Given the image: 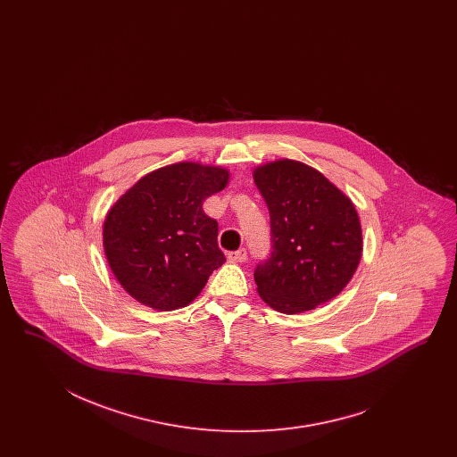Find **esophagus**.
<instances>
[{
  "label": "esophagus",
  "instance_id": "esophagus-1",
  "mask_svg": "<svg viewBox=\"0 0 457 457\" xmlns=\"http://www.w3.org/2000/svg\"><path fill=\"white\" fill-rule=\"evenodd\" d=\"M228 260H229V262H235V263L246 262V249L241 248L237 249V251H229V253H228Z\"/></svg>",
  "mask_w": 457,
  "mask_h": 457
}]
</instances>
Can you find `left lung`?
<instances>
[{
  "instance_id": "1",
  "label": "left lung",
  "mask_w": 457,
  "mask_h": 457,
  "mask_svg": "<svg viewBox=\"0 0 457 457\" xmlns=\"http://www.w3.org/2000/svg\"><path fill=\"white\" fill-rule=\"evenodd\" d=\"M271 220L273 253L254 271L256 290L279 313L327 303L353 278L363 251L355 204L315 167L277 159L253 169Z\"/></svg>"
}]
</instances>
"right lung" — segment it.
Here are the masks:
<instances>
[{"label":"right lung","mask_w":457,"mask_h":457,"mask_svg":"<svg viewBox=\"0 0 457 457\" xmlns=\"http://www.w3.org/2000/svg\"><path fill=\"white\" fill-rule=\"evenodd\" d=\"M229 182L226 167L184 161L145 174L109 209L104 253L134 300L157 312L187 306L226 262L218 222L203 211Z\"/></svg>","instance_id":"obj_1"}]
</instances>
